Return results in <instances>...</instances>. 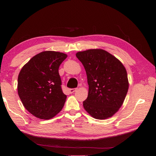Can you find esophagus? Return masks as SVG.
Here are the masks:
<instances>
[{
    "label": "esophagus",
    "instance_id": "esophagus-1",
    "mask_svg": "<svg viewBox=\"0 0 156 156\" xmlns=\"http://www.w3.org/2000/svg\"><path fill=\"white\" fill-rule=\"evenodd\" d=\"M77 90V88H69V93H74V92Z\"/></svg>",
    "mask_w": 156,
    "mask_h": 156
}]
</instances>
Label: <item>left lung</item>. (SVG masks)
<instances>
[{"label":"left lung","instance_id":"1","mask_svg":"<svg viewBox=\"0 0 156 156\" xmlns=\"http://www.w3.org/2000/svg\"><path fill=\"white\" fill-rule=\"evenodd\" d=\"M76 57L83 64L89 86L84 109L92 117H112L121 107L127 93V71L122 63L103 49L78 52Z\"/></svg>","mask_w":156,"mask_h":156}]
</instances>
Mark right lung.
<instances>
[{"instance_id": "obj_1", "label": "right lung", "mask_w": 156, "mask_h": 156, "mask_svg": "<svg viewBox=\"0 0 156 156\" xmlns=\"http://www.w3.org/2000/svg\"><path fill=\"white\" fill-rule=\"evenodd\" d=\"M67 55L45 51L33 57L18 76L17 90L25 108L35 117L51 119L61 111L67 96L62 89L59 67Z\"/></svg>"}]
</instances>
